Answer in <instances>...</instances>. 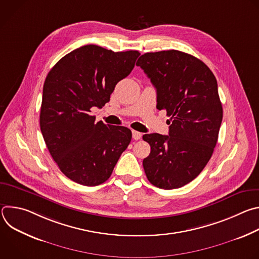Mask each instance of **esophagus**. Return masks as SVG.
Returning a JSON list of instances; mask_svg holds the SVG:
<instances>
[{
	"instance_id": "1",
	"label": "esophagus",
	"mask_w": 259,
	"mask_h": 259,
	"mask_svg": "<svg viewBox=\"0 0 259 259\" xmlns=\"http://www.w3.org/2000/svg\"><path fill=\"white\" fill-rule=\"evenodd\" d=\"M141 136H142V134L140 133V132H138V131H132V137H133V139L134 140H138V139H140L141 138Z\"/></svg>"
}]
</instances>
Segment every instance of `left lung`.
<instances>
[{
	"instance_id": "1",
	"label": "left lung",
	"mask_w": 259,
	"mask_h": 259,
	"mask_svg": "<svg viewBox=\"0 0 259 259\" xmlns=\"http://www.w3.org/2000/svg\"><path fill=\"white\" fill-rule=\"evenodd\" d=\"M136 65L157 90V108L170 117L169 135L142 136L151 145L145 175L157 188H181L202 172L216 145L223 121L217 81L203 61L177 50L145 53Z\"/></svg>"
}]
</instances>
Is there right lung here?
Masks as SVG:
<instances>
[{"mask_svg": "<svg viewBox=\"0 0 259 259\" xmlns=\"http://www.w3.org/2000/svg\"><path fill=\"white\" fill-rule=\"evenodd\" d=\"M139 55L85 45L63 56L47 75L41 132L60 171L72 181L87 187L103 183L129 145L130 129L96 123L91 113L109 101Z\"/></svg>", "mask_w": 259, "mask_h": 259, "instance_id": "1", "label": "right lung"}]
</instances>
